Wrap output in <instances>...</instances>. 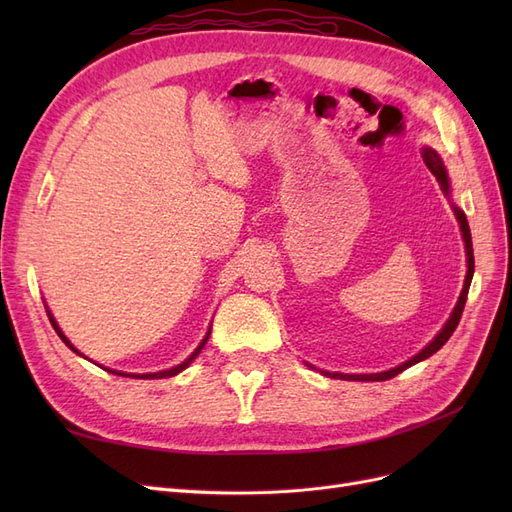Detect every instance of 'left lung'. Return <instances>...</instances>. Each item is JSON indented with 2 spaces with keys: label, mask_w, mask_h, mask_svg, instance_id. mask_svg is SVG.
<instances>
[{
  "label": "left lung",
  "mask_w": 512,
  "mask_h": 512,
  "mask_svg": "<svg viewBox=\"0 0 512 512\" xmlns=\"http://www.w3.org/2000/svg\"><path fill=\"white\" fill-rule=\"evenodd\" d=\"M423 160H425L427 168L433 173V177H436V179L440 181L442 192H444L446 196L451 194V183H448L446 168H444V164H442L438 153L433 151V149H429V147H425V149H423ZM453 209H455L457 222H459V228H461L463 243H466L468 273H466V282H463V290H461V294H459V301H457V305H455V309H453L451 318H448L446 324L442 327V331H440L436 337H433V342H429L421 352L414 354L410 361L401 363V365H397V367H393V369H389V371H380V374H337V371H333V374H331V371H322L324 376L339 378V380H354V382H380V380H391V378H395L397 374H401V371H404V369H408V367H412V365H416V363H421V361L429 359L431 354H436V352L448 342V337H451V335L455 333L457 324H459V320H461V314H463V307H466L470 284H472V275H474V252H472V235H470V226H468V220H466V213H463V211L457 209V207H453ZM309 367H312V365H309ZM312 369H314V367H312Z\"/></svg>",
  "instance_id": "1"
}]
</instances>
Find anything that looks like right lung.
I'll list each match as a JSON object with an SVG mask.
<instances>
[{"mask_svg": "<svg viewBox=\"0 0 512 512\" xmlns=\"http://www.w3.org/2000/svg\"><path fill=\"white\" fill-rule=\"evenodd\" d=\"M46 314H49V320H51V324H53V329L57 331V335L61 337V342H64L72 352H76V354H81L79 350H76L72 344H70V339L64 335V333H61V329L57 327V322H55V318L51 316V312H46ZM209 335H211V329L207 331V335L203 337V342H200L198 344V348L188 356V359H185L183 363H179L177 367H170V369H164V371H156V374H123V371H111V369H106V371H111V374H117V376H126V378H141V380H156V378H170V376H177L179 374V371H183L185 367H188L194 359H196V356L200 354V350H203L205 348V344H207V339H209Z\"/></svg>", "mask_w": 512, "mask_h": 512, "instance_id": "add662e5", "label": "right lung"}]
</instances>
